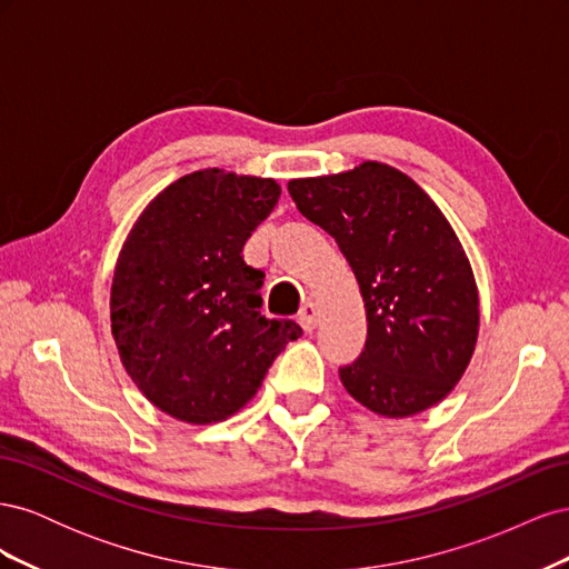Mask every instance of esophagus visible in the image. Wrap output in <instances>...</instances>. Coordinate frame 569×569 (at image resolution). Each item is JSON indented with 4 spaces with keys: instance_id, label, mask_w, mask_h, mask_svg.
Here are the masks:
<instances>
[{
    "instance_id": "34e87169",
    "label": "esophagus",
    "mask_w": 569,
    "mask_h": 569,
    "mask_svg": "<svg viewBox=\"0 0 569 569\" xmlns=\"http://www.w3.org/2000/svg\"><path fill=\"white\" fill-rule=\"evenodd\" d=\"M299 325L303 327L306 332H313L318 327V320H320V313H318V306L316 303H303L301 311H299Z\"/></svg>"
}]
</instances>
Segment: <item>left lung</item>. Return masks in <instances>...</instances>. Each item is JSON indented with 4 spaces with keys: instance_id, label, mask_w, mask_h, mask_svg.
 <instances>
[{
    "instance_id": "left-lung-1",
    "label": "left lung",
    "mask_w": 569,
    "mask_h": 569,
    "mask_svg": "<svg viewBox=\"0 0 569 569\" xmlns=\"http://www.w3.org/2000/svg\"><path fill=\"white\" fill-rule=\"evenodd\" d=\"M287 189L335 237L366 303V349L339 368L343 389L385 418L437 406L468 370L479 335L477 282L451 222L416 180L380 161Z\"/></svg>"
}]
</instances>
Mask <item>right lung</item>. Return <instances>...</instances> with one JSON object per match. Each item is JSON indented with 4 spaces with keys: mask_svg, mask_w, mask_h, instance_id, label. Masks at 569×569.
Masks as SVG:
<instances>
[{
    "mask_svg": "<svg viewBox=\"0 0 569 569\" xmlns=\"http://www.w3.org/2000/svg\"><path fill=\"white\" fill-rule=\"evenodd\" d=\"M272 178L203 168L149 201L118 253L111 332L147 399L189 425L228 420L261 387L295 320L261 316L244 242L280 199Z\"/></svg>",
    "mask_w": 569,
    "mask_h": 569,
    "instance_id": "1",
    "label": "right lung"
}]
</instances>
